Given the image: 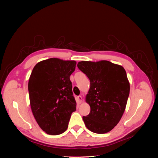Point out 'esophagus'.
<instances>
[{"label":"esophagus","instance_id":"1","mask_svg":"<svg viewBox=\"0 0 158 158\" xmlns=\"http://www.w3.org/2000/svg\"><path fill=\"white\" fill-rule=\"evenodd\" d=\"M77 100H78V101L79 102V103H81V102H82V97H81V95H79V96L77 97Z\"/></svg>","mask_w":158,"mask_h":158}]
</instances>
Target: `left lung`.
Segmentation results:
<instances>
[{
    "label": "left lung",
    "instance_id": "1",
    "mask_svg": "<svg viewBox=\"0 0 158 158\" xmlns=\"http://www.w3.org/2000/svg\"><path fill=\"white\" fill-rule=\"evenodd\" d=\"M77 67L90 81L86 97L90 113L82 117L85 126L95 133L108 132L117 125L126 109L130 91L126 72L108 61H82Z\"/></svg>",
    "mask_w": 158,
    "mask_h": 158
}]
</instances>
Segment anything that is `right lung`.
Returning <instances> with one entry per match:
<instances>
[{"mask_svg": "<svg viewBox=\"0 0 158 158\" xmlns=\"http://www.w3.org/2000/svg\"><path fill=\"white\" fill-rule=\"evenodd\" d=\"M75 61L50 58L38 63L28 83L33 115L46 133L58 135L68 128L72 113L76 110L70 76Z\"/></svg>", "mask_w": 158, "mask_h": 158, "instance_id": "1", "label": "right lung"}]
</instances>
